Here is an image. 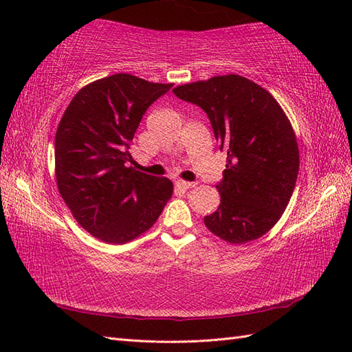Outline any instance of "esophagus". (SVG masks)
Listing matches in <instances>:
<instances>
[{
	"label": "esophagus",
	"mask_w": 352,
	"mask_h": 352,
	"mask_svg": "<svg viewBox=\"0 0 352 352\" xmlns=\"http://www.w3.org/2000/svg\"><path fill=\"white\" fill-rule=\"evenodd\" d=\"M175 186L178 189H183V190H188L190 188H195V183H190V182H184V180H178L175 183Z\"/></svg>",
	"instance_id": "obj_1"
}]
</instances>
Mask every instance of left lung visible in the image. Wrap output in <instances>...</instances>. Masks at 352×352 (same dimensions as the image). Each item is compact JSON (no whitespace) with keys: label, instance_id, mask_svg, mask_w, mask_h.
Instances as JSON below:
<instances>
[{"label":"left lung","instance_id":"obj_1","mask_svg":"<svg viewBox=\"0 0 352 352\" xmlns=\"http://www.w3.org/2000/svg\"><path fill=\"white\" fill-rule=\"evenodd\" d=\"M178 98L203 109L221 149H227L221 204L206 227L242 245L266 234L295 189L300 151L287 115L266 89L237 74L177 86Z\"/></svg>","mask_w":352,"mask_h":352}]
</instances>
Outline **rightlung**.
Masks as SVG:
<instances>
[{"label": "right lung", "mask_w": 352, "mask_h": 352, "mask_svg": "<svg viewBox=\"0 0 352 352\" xmlns=\"http://www.w3.org/2000/svg\"><path fill=\"white\" fill-rule=\"evenodd\" d=\"M170 87L113 74L81 87L58 122V193L74 219L102 242L121 245L144 234L172 197L174 184L166 177L129 164L142 116Z\"/></svg>", "instance_id": "1"}]
</instances>
